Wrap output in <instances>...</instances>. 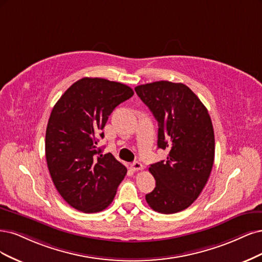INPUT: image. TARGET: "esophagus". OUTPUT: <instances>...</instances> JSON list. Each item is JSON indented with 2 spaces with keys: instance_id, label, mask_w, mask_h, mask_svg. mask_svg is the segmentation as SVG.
<instances>
[{
  "instance_id": "obj_1",
  "label": "esophagus",
  "mask_w": 262,
  "mask_h": 262,
  "mask_svg": "<svg viewBox=\"0 0 262 262\" xmlns=\"http://www.w3.org/2000/svg\"><path fill=\"white\" fill-rule=\"evenodd\" d=\"M130 168H132L134 172H136V171H141L142 168H143V166H142V164L139 161H135L134 163L130 164Z\"/></svg>"
}]
</instances>
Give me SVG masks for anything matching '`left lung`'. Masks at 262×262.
I'll use <instances>...</instances> for the list:
<instances>
[{
	"label": "left lung",
	"mask_w": 262,
	"mask_h": 262,
	"mask_svg": "<svg viewBox=\"0 0 262 262\" xmlns=\"http://www.w3.org/2000/svg\"><path fill=\"white\" fill-rule=\"evenodd\" d=\"M135 91L158 121V148L166 161L151 164L156 187L151 209L171 214L188 208L206 186L214 161V132L208 110L184 83L155 81Z\"/></svg>",
	"instance_id": "1"
}]
</instances>
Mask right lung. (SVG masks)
Returning <instances> with one entry per match:
<instances>
[{
  "label": "right lung",
  "instance_id": "right-lung-1",
  "mask_svg": "<svg viewBox=\"0 0 262 262\" xmlns=\"http://www.w3.org/2000/svg\"><path fill=\"white\" fill-rule=\"evenodd\" d=\"M134 95L130 87L103 78L74 82L52 108L46 132V158L54 186L71 207L85 213L113 201L126 167L98 147L113 110Z\"/></svg>",
  "mask_w": 262,
  "mask_h": 262
}]
</instances>
